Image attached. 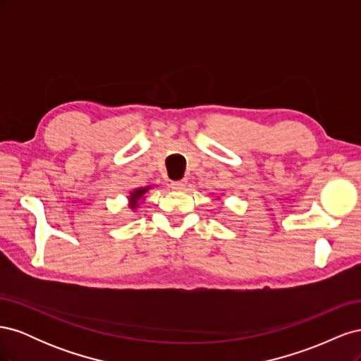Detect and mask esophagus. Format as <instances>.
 <instances>
[{
	"label": "esophagus",
	"mask_w": 361,
	"mask_h": 361,
	"mask_svg": "<svg viewBox=\"0 0 361 361\" xmlns=\"http://www.w3.org/2000/svg\"><path fill=\"white\" fill-rule=\"evenodd\" d=\"M185 180H174V182H171L170 185H171V188L173 190H178V191H180V190H185Z\"/></svg>",
	"instance_id": "34e87169"
}]
</instances>
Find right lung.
I'll list each match as a JSON object with an SVG mask.
<instances>
[{"mask_svg": "<svg viewBox=\"0 0 361 361\" xmlns=\"http://www.w3.org/2000/svg\"><path fill=\"white\" fill-rule=\"evenodd\" d=\"M146 191H147V188H138V190H135L133 194H130V202H133V207H135L137 206V202L143 197V195L146 194Z\"/></svg>", "mask_w": 361, "mask_h": 361, "instance_id": "obj_1", "label": "right lung"}]
</instances>
